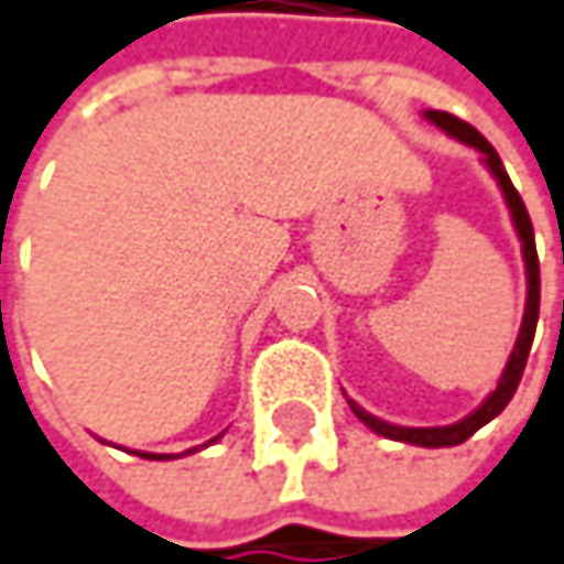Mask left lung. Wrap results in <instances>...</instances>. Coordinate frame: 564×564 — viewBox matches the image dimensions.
I'll return each instance as SVG.
<instances>
[{
  "instance_id": "8db88e82",
  "label": "left lung",
  "mask_w": 564,
  "mask_h": 564,
  "mask_svg": "<svg viewBox=\"0 0 564 564\" xmlns=\"http://www.w3.org/2000/svg\"><path fill=\"white\" fill-rule=\"evenodd\" d=\"M423 116H426L433 126H438V129L445 131V134H452V138H458V141H465V144H471L475 151H481V164L490 171V177L497 180V186H500V193H503V199H507V206H510V219H513V229H517V235H520V245H523V264H527V310H523V326H520L517 345H513V351H510V358H507V368H503V375H500L497 387L487 393V400L478 406V410H475V413H468L465 420H458V423H452V426H423V430H413V426H393V423H384V420L371 416V413H368L365 406H358L355 400H348V406H351V413H355L368 430H375V433L384 435V438H393V442H410V445H423V448H445V445H458V442H465L468 435H475L481 426H487V423H490V420H494V416L510 403V397L517 393V384H520L523 368H527V358H530L533 335H536L539 258H536V238H533L530 213H527V206H523V199H520L517 186H513L510 177H507V171H503L500 154L494 151V144L487 141L481 131L471 129L468 122L455 119L452 112L426 109Z\"/></svg>"
}]
</instances>
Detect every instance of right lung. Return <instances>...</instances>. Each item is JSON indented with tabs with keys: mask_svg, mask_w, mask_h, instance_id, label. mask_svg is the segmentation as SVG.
<instances>
[{
	"mask_svg": "<svg viewBox=\"0 0 564 564\" xmlns=\"http://www.w3.org/2000/svg\"><path fill=\"white\" fill-rule=\"evenodd\" d=\"M216 438H219V435H216ZM216 438H213V442H216ZM189 452H196V448H186V455H189ZM134 455H141V458H174V455H154V452H134Z\"/></svg>",
	"mask_w": 564,
	"mask_h": 564,
	"instance_id": "obj_1",
	"label": "right lung"
}]
</instances>
